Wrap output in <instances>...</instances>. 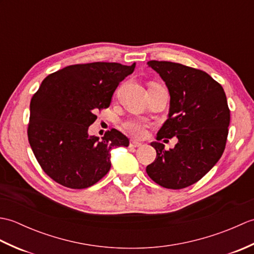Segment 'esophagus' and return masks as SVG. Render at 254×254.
Returning <instances> with one entry per match:
<instances>
[{
	"mask_svg": "<svg viewBox=\"0 0 254 254\" xmlns=\"http://www.w3.org/2000/svg\"><path fill=\"white\" fill-rule=\"evenodd\" d=\"M139 146H142V143L134 141V139H132V141L130 142V147H139Z\"/></svg>",
	"mask_w": 254,
	"mask_h": 254,
	"instance_id": "obj_1",
	"label": "esophagus"
}]
</instances>
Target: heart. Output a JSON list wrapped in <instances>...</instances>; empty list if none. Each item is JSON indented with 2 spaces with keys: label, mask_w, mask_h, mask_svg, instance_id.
I'll return each instance as SVG.
<instances>
[{
  "label": "heart",
  "mask_w": 254,
  "mask_h": 254,
  "mask_svg": "<svg viewBox=\"0 0 254 254\" xmlns=\"http://www.w3.org/2000/svg\"><path fill=\"white\" fill-rule=\"evenodd\" d=\"M124 127L134 137H143L146 134L147 123L141 119H130L124 122Z\"/></svg>",
  "instance_id": "obj_1"
}]
</instances>
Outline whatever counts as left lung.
Returning a JSON list of instances; mask_svg holds the SVG:
<instances>
[{
	"label": "left lung",
	"mask_w": 254,
	"mask_h": 254,
	"mask_svg": "<svg viewBox=\"0 0 254 254\" xmlns=\"http://www.w3.org/2000/svg\"><path fill=\"white\" fill-rule=\"evenodd\" d=\"M170 95L168 119L160 127L157 141L177 137L174 148L152 142L156 159L146 167L157 185L179 190L207 174L225 150L230 111L222 85L201 69L179 63L149 61Z\"/></svg>",
	"instance_id": "obj_1"
}]
</instances>
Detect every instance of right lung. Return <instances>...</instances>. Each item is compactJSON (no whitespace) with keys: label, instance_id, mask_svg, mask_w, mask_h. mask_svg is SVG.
Here are the masks:
<instances>
[{"label":"right lung","instance_id":"right-lung-1","mask_svg":"<svg viewBox=\"0 0 254 254\" xmlns=\"http://www.w3.org/2000/svg\"><path fill=\"white\" fill-rule=\"evenodd\" d=\"M134 68L135 63L75 64L42 80L30 101L28 141L51 179L71 189L94 186L110 170L111 149L128 146V138L116 128L99 139L89 135L88 127Z\"/></svg>","mask_w":254,"mask_h":254}]
</instances>
